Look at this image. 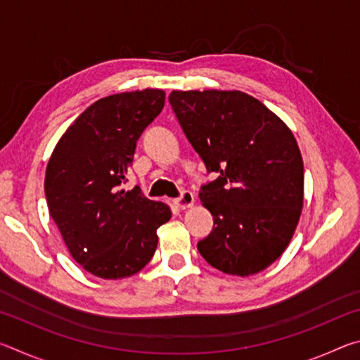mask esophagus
I'll return each mask as SVG.
<instances>
[{
  "label": "esophagus",
  "mask_w": 360,
  "mask_h": 360,
  "mask_svg": "<svg viewBox=\"0 0 360 360\" xmlns=\"http://www.w3.org/2000/svg\"><path fill=\"white\" fill-rule=\"evenodd\" d=\"M173 203H174L176 206H178L179 210H187V208H191V206L195 203L193 193H192V192H188V191H184V192H182L181 197H178V198H174V200H173Z\"/></svg>",
  "instance_id": "obj_1"
}]
</instances>
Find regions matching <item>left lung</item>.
Instances as JSON below:
<instances>
[{
  "label": "left lung",
  "instance_id": "obj_1",
  "mask_svg": "<svg viewBox=\"0 0 360 360\" xmlns=\"http://www.w3.org/2000/svg\"><path fill=\"white\" fill-rule=\"evenodd\" d=\"M186 136L217 178L202 187L211 233L198 252L211 266L251 276L270 266L295 233L303 160L295 136L264 103L240 90H173Z\"/></svg>",
  "mask_w": 360,
  "mask_h": 360
}]
</instances>
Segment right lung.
Wrapping results in <instances>:
<instances>
[{
    "instance_id": "1",
    "label": "right lung",
    "mask_w": 360,
    "mask_h": 360,
    "mask_svg": "<svg viewBox=\"0 0 360 360\" xmlns=\"http://www.w3.org/2000/svg\"><path fill=\"white\" fill-rule=\"evenodd\" d=\"M165 105V92L144 89L90 105L58 139L46 168L49 214L71 257L90 275L122 279L149 264L157 229L172 210L138 186L120 188L136 141Z\"/></svg>"
}]
</instances>
